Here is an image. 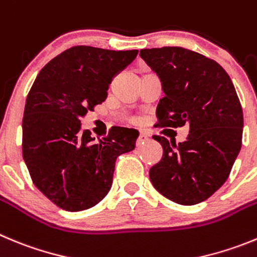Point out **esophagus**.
I'll return each instance as SVG.
<instances>
[{
    "label": "esophagus",
    "instance_id": "1",
    "mask_svg": "<svg viewBox=\"0 0 257 257\" xmlns=\"http://www.w3.org/2000/svg\"><path fill=\"white\" fill-rule=\"evenodd\" d=\"M148 139H149V136H148L147 134H145V133H140V135H139V138H138V145L144 144V143L148 140Z\"/></svg>",
    "mask_w": 257,
    "mask_h": 257
}]
</instances>
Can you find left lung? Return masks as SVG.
<instances>
[{"label":"left lung","instance_id":"left-lung-1","mask_svg":"<svg viewBox=\"0 0 257 257\" xmlns=\"http://www.w3.org/2000/svg\"><path fill=\"white\" fill-rule=\"evenodd\" d=\"M140 57L162 82L158 126L190 124L183 143L154 136L163 157L150 168V181L172 201L199 204L222 187L241 150L243 113L236 89L219 63L182 47L141 49Z\"/></svg>","mask_w":257,"mask_h":257}]
</instances>
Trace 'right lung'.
Segmentation results:
<instances>
[{"label":"right lung","mask_w":257,"mask_h":257,"mask_svg":"<svg viewBox=\"0 0 257 257\" xmlns=\"http://www.w3.org/2000/svg\"><path fill=\"white\" fill-rule=\"evenodd\" d=\"M138 53L72 47L44 66L28 94L23 158L38 190L63 210L96 205L110 190L117 157L135 149L134 131L112 128L95 141L80 118L104 102L113 77Z\"/></svg>","instance_id":"add662e5"}]
</instances>
